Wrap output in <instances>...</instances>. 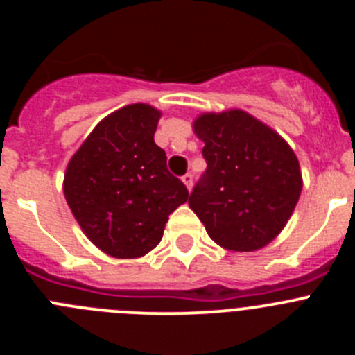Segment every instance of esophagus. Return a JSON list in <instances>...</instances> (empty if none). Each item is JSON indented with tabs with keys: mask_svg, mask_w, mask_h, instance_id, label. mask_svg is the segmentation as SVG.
<instances>
[{
	"mask_svg": "<svg viewBox=\"0 0 355 355\" xmlns=\"http://www.w3.org/2000/svg\"><path fill=\"white\" fill-rule=\"evenodd\" d=\"M181 180H183V183L187 184L188 190L192 188V184H193V174H192V172H187V174H184L183 178H181Z\"/></svg>",
	"mask_w": 355,
	"mask_h": 355,
	"instance_id": "esophagus-1",
	"label": "esophagus"
}]
</instances>
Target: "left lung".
I'll return each mask as SVG.
<instances>
[{"mask_svg": "<svg viewBox=\"0 0 355 355\" xmlns=\"http://www.w3.org/2000/svg\"><path fill=\"white\" fill-rule=\"evenodd\" d=\"M193 130L205 142L208 167L188 205L209 238L238 252L270 243L286 225L302 190L293 150L241 110L200 115Z\"/></svg>", "mask_w": 355, "mask_h": 355, "instance_id": "left-lung-1", "label": "left lung"}]
</instances>
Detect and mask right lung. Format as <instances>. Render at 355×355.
Returning a JSON list of instances; mask_svg holds the SVG:
<instances>
[{"label": "right lung", "mask_w": 355, "mask_h": 355, "mask_svg": "<svg viewBox=\"0 0 355 355\" xmlns=\"http://www.w3.org/2000/svg\"><path fill=\"white\" fill-rule=\"evenodd\" d=\"M158 121L153 106H124L97 124L67 165L69 208L94 245L114 258L155 249L168 215L188 200L155 144Z\"/></svg>", "instance_id": "add662e5"}]
</instances>
